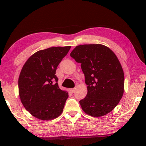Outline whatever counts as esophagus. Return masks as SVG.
<instances>
[{
  "label": "esophagus",
  "mask_w": 146,
  "mask_h": 146,
  "mask_svg": "<svg viewBox=\"0 0 146 146\" xmlns=\"http://www.w3.org/2000/svg\"><path fill=\"white\" fill-rule=\"evenodd\" d=\"M75 90H76V88H71V89H70V91H71L72 93L74 92Z\"/></svg>",
  "instance_id": "obj_1"
}]
</instances>
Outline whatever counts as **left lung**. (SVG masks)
I'll list each match as a JSON object with an SVG mask.
<instances>
[{
  "label": "left lung",
  "instance_id": "obj_1",
  "mask_svg": "<svg viewBox=\"0 0 146 146\" xmlns=\"http://www.w3.org/2000/svg\"><path fill=\"white\" fill-rule=\"evenodd\" d=\"M70 56L84 74L88 93L79 102L86 113L103 116L118 104L124 88V74L117 58L112 50L102 44L77 46Z\"/></svg>",
  "mask_w": 146,
  "mask_h": 146
}]
</instances>
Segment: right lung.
<instances>
[{
    "label": "right lung",
    "mask_w": 146,
    "mask_h": 146,
    "mask_svg": "<svg viewBox=\"0 0 146 146\" xmlns=\"http://www.w3.org/2000/svg\"><path fill=\"white\" fill-rule=\"evenodd\" d=\"M71 46L51 47L34 54L23 66L19 78L20 98L33 116L51 120L63 111L68 93L59 88L58 66Z\"/></svg>",
    "instance_id": "obj_1"
}]
</instances>
